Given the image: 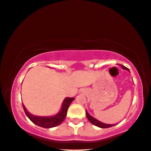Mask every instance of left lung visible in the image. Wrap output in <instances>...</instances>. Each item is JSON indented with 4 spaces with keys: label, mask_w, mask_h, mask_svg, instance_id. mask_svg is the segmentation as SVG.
Instances as JSON below:
<instances>
[{
    "label": "left lung",
    "mask_w": 151,
    "mask_h": 151,
    "mask_svg": "<svg viewBox=\"0 0 151 151\" xmlns=\"http://www.w3.org/2000/svg\"><path fill=\"white\" fill-rule=\"evenodd\" d=\"M120 66H121V68H122L123 69L127 70L129 71V70L127 68H126L125 66H123V65H121V64H120ZM86 116L87 117V119H88V120L89 121L90 123H91L93 125L97 126V127H99L100 128H109V127H112V126L115 125V124H106V123H104L102 122H100V121L97 120V119L93 118V116L90 115L88 112H87V111H86Z\"/></svg>",
    "instance_id": "1"
}]
</instances>
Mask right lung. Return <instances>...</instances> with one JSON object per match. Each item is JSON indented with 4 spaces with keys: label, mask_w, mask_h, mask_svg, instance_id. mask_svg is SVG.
I'll return each mask as SVG.
<instances>
[{
    "label": "right lung",
    "mask_w": 151,
    "mask_h": 151,
    "mask_svg": "<svg viewBox=\"0 0 151 151\" xmlns=\"http://www.w3.org/2000/svg\"><path fill=\"white\" fill-rule=\"evenodd\" d=\"M74 100H75L74 98H65L64 102L62 103V109L60 110V111L58 114H56L55 115L52 116H39L33 115V114H30L27 111L26 107L24 106L23 104H22V106H23L24 112H25L26 116L35 125L43 128H51L60 125L64 121L65 118H66L67 111H68L69 106Z\"/></svg>",
    "instance_id": "right-lung-1"
}]
</instances>
